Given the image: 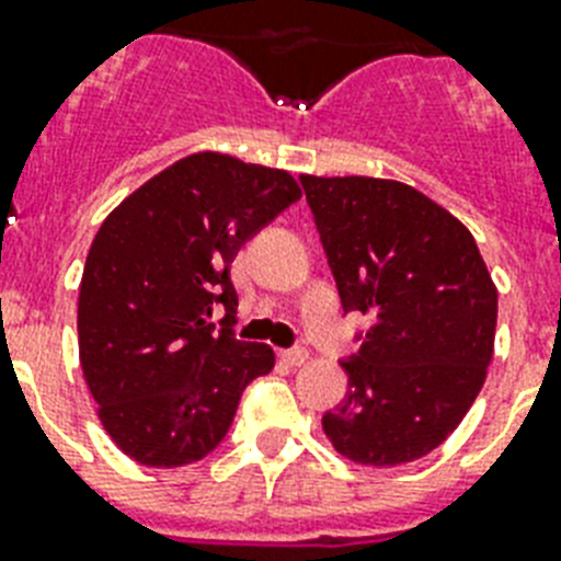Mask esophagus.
Instances as JSON below:
<instances>
[{
	"label": "esophagus",
	"instance_id": "esophagus-1",
	"mask_svg": "<svg viewBox=\"0 0 561 561\" xmlns=\"http://www.w3.org/2000/svg\"><path fill=\"white\" fill-rule=\"evenodd\" d=\"M279 357L288 363V366H305L311 354L305 352V348H290V352H279Z\"/></svg>",
	"mask_w": 561,
	"mask_h": 561
}]
</instances>
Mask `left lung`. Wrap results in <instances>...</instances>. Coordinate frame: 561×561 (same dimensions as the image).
I'll return each instance as SVG.
<instances>
[{"label": "left lung", "mask_w": 561, "mask_h": 561, "mask_svg": "<svg viewBox=\"0 0 561 561\" xmlns=\"http://www.w3.org/2000/svg\"><path fill=\"white\" fill-rule=\"evenodd\" d=\"M345 311L371 317L322 430L366 467L417 461L470 412L493 359L499 290L467 227L389 178L299 175Z\"/></svg>", "instance_id": "left-lung-1"}]
</instances>
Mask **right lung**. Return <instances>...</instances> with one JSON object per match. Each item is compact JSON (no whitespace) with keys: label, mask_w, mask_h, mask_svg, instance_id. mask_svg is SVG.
<instances>
[{"label":"right lung","mask_w":561,"mask_h":561,"mask_svg":"<svg viewBox=\"0 0 561 561\" xmlns=\"http://www.w3.org/2000/svg\"><path fill=\"white\" fill-rule=\"evenodd\" d=\"M302 198L294 175L233 154H186L123 198L85 256L80 366L108 438L147 467H184L221 444L241 391L276 363L233 336L230 265ZM218 304L226 320L208 322Z\"/></svg>","instance_id":"right-lung-1"}]
</instances>
